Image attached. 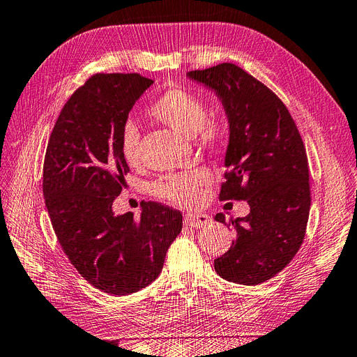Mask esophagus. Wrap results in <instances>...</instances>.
<instances>
[{
  "instance_id": "esophagus-1",
  "label": "esophagus",
  "mask_w": 357,
  "mask_h": 357,
  "mask_svg": "<svg viewBox=\"0 0 357 357\" xmlns=\"http://www.w3.org/2000/svg\"><path fill=\"white\" fill-rule=\"evenodd\" d=\"M211 222V218L208 214L202 213H188L185 215V223L190 228H202V226L208 225Z\"/></svg>"
}]
</instances>
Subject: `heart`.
<instances>
[{"mask_svg":"<svg viewBox=\"0 0 357 357\" xmlns=\"http://www.w3.org/2000/svg\"><path fill=\"white\" fill-rule=\"evenodd\" d=\"M207 104L198 95L186 89H169L149 107V114L174 131L190 135L204 149H219L228 135V128L219 117L207 116ZM121 152L128 164L139 162V131L129 121L121 132ZM210 181L204 169H188L177 174L159 177L152 185L158 198L176 205H192L201 198L202 188Z\"/></svg>","mask_w":357,"mask_h":357,"instance_id":"b5f03b06","label":"heart"}]
</instances>
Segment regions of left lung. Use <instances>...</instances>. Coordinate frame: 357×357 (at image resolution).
Returning a JSON list of instances; mask_svg holds the SVG:
<instances>
[{"instance_id":"left-lung-1","label":"left lung","mask_w":357,"mask_h":357,"mask_svg":"<svg viewBox=\"0 0 357 357\" xmlns=\"http://www.w3.org/2000/svg\"><path fill=\"white\" fill-rule=\"evenodd\" d=\"M208 86L229 121L226 181L220 201H247L250 213L215 220L232 225L236 240L214 269L232 283L256 286L277 275L298 253L310 215L311 192L305 146L283 101L235 63L189 71Z\"/></svg>"}]
</instances>
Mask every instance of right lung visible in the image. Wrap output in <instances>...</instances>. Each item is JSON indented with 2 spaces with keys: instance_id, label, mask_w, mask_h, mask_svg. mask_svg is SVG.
<instances>
[{
  "instance_id": "add662e5",
  "label": "right lung",
  "mask_w": 357,
  "mask_h": 357,
  "mask_svg": "<svg viewBox=\"0 0 357 357\" xmlns=\"http://www.w3.org/2000/svg\"><path fill=\"white\" fill-rule=\"evenodd\" d=\"M152 84L137 73L93 74L63 105L43 165V195L63 253L86 282L110 295L155 282L183 226L181 213L160 202L142 204L138 220L112 208L129 172L122 128Z\"/></svg>"
}]
</instances>
